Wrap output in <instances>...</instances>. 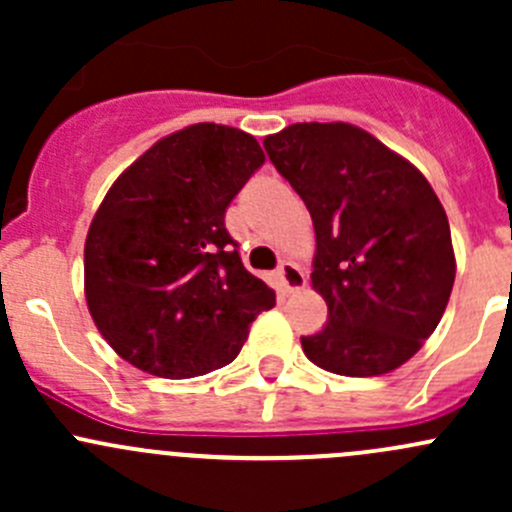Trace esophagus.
<instances>
[{
  "instance_id": "34e87169",
  "label": "esophagus",
  "mask_w": 512,
  "mask_h": 512,
  "mask_svg": "<svg viewBox=\"0 0 512 512\" xmlns=\"http://www.w3.org/2000/svg\"><path fill=\"white\" fill-rule=\"evenodd\" d=\"M277 277H280V285L285 292H297V289H302L307 285V277H304V272L299 270L297 262L292 260H285L280 267H277Z\"/></svg>"
}]
</instances>
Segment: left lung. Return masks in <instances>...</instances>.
I'll return each mask as SVG.
<instances>
[{
	"label": "left lung",
	"instance_id": "left-lung-1",
	"mask_svg": "<svg viewBox=\"0 0 512 512\" xmlns=\"http://www.w3.org/2000/svg\"><path fill=\"white\" fill-rule=\"evenodd\" d=\"M262 146L317 235L312 285L329 317L302 337L304 354L342 376L394 371L438 327L456 280L441 200L409 160L352 123H294Z\"/></svg>",
	"mask_w": 512,
	"mask_h": 512
}]
</instances>
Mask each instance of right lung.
Returning a JSON list of instances; mask_svg holds the SVG:
<instances>
[{
    "label": "right lung",
    "mask_w": 512,
    "mask_h": 512,
    "mask_svg": "<svg viewBox=\"0 0 512 512\" xmlns=\"http://www.w3.org/2000/svg\"><path fill=\"white\" fill-rule=\"evenodd\" d=\"M265 163L245 131L195 123L118 175L84 247L86 302L113 352L163 379L230 364L275 292L245 270L225 210Z\"/></svg>",
    "instance_id": "1"
}]
</instances>
